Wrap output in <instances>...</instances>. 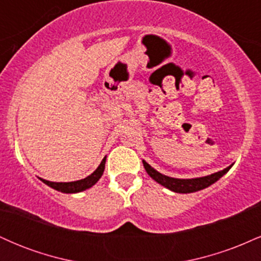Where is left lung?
<instances>
[{"mask_svg":"<svg viewBox=\"0 0 261 261\" xmlns=\"http://www.w3.org/2000/svg\"><path fill=\"white\" fill-rule=\"evenodd\" d=\"M143 167H145L147 174L151 176L152 179H154L158 184L163 185L164 188L169 189V190L174 191V193H180V194H189V193H195V191L202 190V189L210 187L214 182H216L218 179L222 178L227 172L230 169V167H227L226 169L220 170V172L214 173L211 175L201 176V178H193V179H178V178H170L162 173L157 172L154 168H152L147 162L142 161Z\"/></svg>","mask_w":261,"mask_h":261,"instance_id":"1","label":"left lung"}]
</instances>
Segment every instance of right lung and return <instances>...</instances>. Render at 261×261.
<instances>
[{"mask_svg":"<svg viewBox=\"0 0 261 261\" xmlns=\"http://www.w3.org/2000/svg\"><path fill=\"white\" fill-rule=\"evenodd\" d=\"M106 160L107 157L103 158V161L100 162V164L98 166V168L92 173L91 175H88L85 179H81V180L76 181H70V182H55V181H49L41 179L40 180L45 182L46 185H49L50 188L55 189V190L61 191L65 194H74V193H81V191L86 190V189L92 188L100 179V176L103 175L104 168H106Z\"/></svg>","mask_w":261,"mask_h":261,"instance_id":"right-lung-1","label":"right lung"}]
</instances>
